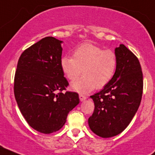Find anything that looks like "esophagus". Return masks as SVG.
I'll list each match as a JSON object with an SVG mask.
<instances>
[{"label":"esophagus","mask_w":155,"mask_h":155,"mask_svg":"<svg viewBox=\"0 0 155 155\" xmlns=\"http://www.w3.org/2000/svg\"><path fill=\"white\" fill-rule=\"evenodd\" d=\"M79 98H80L81 102H84V101L87 99V97L83 95V94H79Z\"/></svg>","instance_id":"obj_1"}]
</instances>
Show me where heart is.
<instances>
[{
    "mask_svg": "<svg viewBox=\"0 0 155 155\" xmlns=\"http://www.w3.org/2000/svg\"><path fill=\"white\" fill-rule=\"evenodd\" d=\"M63 73L73 82L71 87L80 93L91 92L94 87L103 88L116 74L117 57L116 53L91 42H85L75 48L73 57L64 56L61 60Z\"/></svg>",
    "mask_w": 155,
    "mask_h": 155,
    "instance_id": "heart-1",
    "label": "heart"
}]
</instances>
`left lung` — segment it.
<instances>
[{
    "instance_id": "1",
    "label": "left lung",
    "mask_w": 155,
    "mask_h": 155,
    "mask_svg": "<svg viewBox=\"0 0 155 155\" xmlns=\"http://www.w3.org/2000/svg\"><path fill=\"white\" fill-rule=\"evenodd\" d=\"M117 68L113 80L90 96L94 104L88 119L91 130L103 138L122 133L130 124L141 102L143 73L137 57L124 44L115 49Z\"/></svg>"
}]
</instances>
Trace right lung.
<instances>
[{"label": "right lung", "mask_w": 155, "mask_h": 155, "mask_svg": "<svg viewBox=\"0 0 155 155\" xmlns=\"http://www.w3.org/2000/svg\"><path fill=\"white\" fill-rule=\"evenodd\" d=\"M63 41L48 36L30 46L19 57L14 92L28 125L42 134L62 128L70 111L79 104L78 94L68 86L61 68Z\"/></svg>", "instance_id": "obj_1"}]
</instances>
